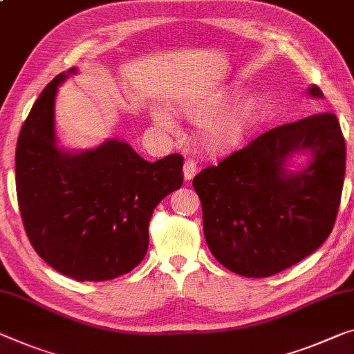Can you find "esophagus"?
<instances>
[{
  "mask_svg": "<svg viewBox=\"0 0 354 354\" xmlns=\"http://www.w3.org/2000/svg\"><path fill=\"white\" fill-rule=\"evenodd\" d=\"M196 172H198V167H196V162L192 160H187L183 165V178L187 182L192 180V178L196 176Z\"/></svg>",
  "mask_w": 354,
  "mask_h": 354,
  "instance_id": "obj_1",
  "label": "esophagus"
}]
</instances>
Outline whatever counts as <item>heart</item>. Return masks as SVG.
<instances>
[{"label":"heart","instance_id":"heart-1","mask_svg":"<svg viewBox=\"0 0 354 354\" xmlns=\"http://www.w3.org/2000/svg\"><path fill=\"white\" fill-rule=\"evenodd\" d=\"M234 90L225 88L214 91V93L201 97V100L182 101L180 106H178L183 115L192 122H204L201 124V144L207 147V149L214 150L230 145L232 140L239 138L250 117L253 115L254 107H257L253 97H248L239 106L231 109L230 112L218 115L221 109L230 104ZM153 122L162 131H176V122L172 120L169 113L161 111V109L153 112Z\"/></svg>","mask_w":354,"mask_h":354}]
</instances>
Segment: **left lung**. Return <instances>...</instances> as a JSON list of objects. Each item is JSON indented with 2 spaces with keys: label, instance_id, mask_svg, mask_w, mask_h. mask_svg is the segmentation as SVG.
Returning a JSON list of instances; mask_svg holds the SVG:
<instances>
[{
  "label": "left lung",
  "instance_id": "obj_1",
  "mask_svg": "<svg viewBox=\"0 0 354 354\" xmlns=\"http://www.w3.org/2000/svg\"><path fill=\"white\" fill-rule=\"evenodd\" d=\"M322 100L317 85L307 90ZM309 162L290 169L296 154ZM345 139L334 113H317L258 136L193 188L203 204L205 242L234 274L263 279L295 266L333 231L345 177Z\"/></svg>",
  "mask_w": 354,
  "mask_h": 354
}]
</instances>
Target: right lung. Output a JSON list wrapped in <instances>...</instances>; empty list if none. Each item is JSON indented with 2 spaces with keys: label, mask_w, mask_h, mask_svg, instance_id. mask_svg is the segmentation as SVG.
Segmentation results:
<instances>
[{
  "label": "right lung",
  "mask_w": 354,
  "mask_h": 354,
  "mask_svg": "<svg viewBox=\"0 0 354 354\" xmlns=\"http://www.w3.org/2000/svg\"><path fill=\"white\" fill-rule=\"evenodd\" d=\"M74 74H58L32 104L15 150V188L36 253L71 279L106 281L144 259L151 214L182 187L183 158L149 162L115 138L90 150L59 147L57 93Z\"/></svg>",
  "instance_id": "obj_1"
}]
</instances>
